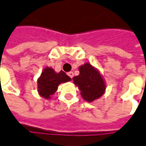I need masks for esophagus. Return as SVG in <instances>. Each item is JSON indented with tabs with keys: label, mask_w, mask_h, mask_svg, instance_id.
<instances>
[{
	"label": "esophagus",
	"mask_w": 146,
	"mask_h": 146,
	"mask_svg": "<svg viewBox=\"0 0 146 146\" xmlns=\"http://www.w3.org/2000/svg\"><path fill=\"white\" fill-rule=\"evenodd\" d=\"M67 75H68V76H69L70 78L72 79V78H73V76H74V73H73L72 71H70V72H68V73H67Z\"/></svg>",
	"instance_id": "esophagus-1"
}]
</instances>
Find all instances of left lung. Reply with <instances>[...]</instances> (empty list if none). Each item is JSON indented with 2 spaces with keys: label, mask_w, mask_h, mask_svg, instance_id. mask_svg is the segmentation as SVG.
I'll return each instance as SVG.
<instances>
[{
  "label": "left lung",
  "mask_w": 146,
  "mask_h": 146,
  "mask_svg": "<svg viewBox=\"0 0 146 146\" xmlns=\"http://www.w3.org/2000/svg\"><path fill=\"white\" fill-rule=\"evenodd\" d=\"M74 83L86 101L92 102L100 98L105 90V84L102 76L96 69L89 63H85L80 67V75L73 78Z\"/></svg>",
  "instance_id": "1"
}]
</instances>
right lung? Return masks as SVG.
Instances as JSON below:
<instances>
[{
  "instance_id": "1",
  "label": "right lung",
  "mask_w": 146,
  "mask_h": 146,
  "mask_svg": "<svg viewBox=\"0 0 146 146\" xmlns=\"http://www.w3.org/2000/svg\"><path fill=\"white\" fill-rule=\"evenodd\" d=\"M70 80L71 78L64 71L56 73L52 68L46 67L38 80L39 94L44 98H50V96L56 92L58 85Z\"/></svg>"
}]
</instances>
